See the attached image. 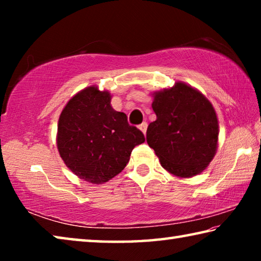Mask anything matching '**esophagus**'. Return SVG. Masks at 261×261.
<instances>
[{
    "label": "esophagus",
    "mask_w": 261,
    "mask_h": 261,
    "mask_svg": "<svg viewBox=\"0 0 261 261\" xmlns=\"http://www.w3.org/2000/svg\"><path fill=\"white\" fill-rule=\"evenodd\" d=\"M138 127L141 130V132H143V134L145 135V134H146V130H147V122H143Z\"/></svg>",
    "instance_id": "obj_1"
}]
</instances>
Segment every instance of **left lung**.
Returning <instances> with one entry per match:
<instances>
[{
  "mask_svg": "<svg viewBox=\"0 0 261 261\" xmlns=\"http://www.w3.org/2000/svg\"><path fill=\"white\" fill-rule=\"evenodd\" d=\"M153 96L156 120L147 127L148 146L168 173L182 178L200 174L218 148L219 121L213 105L182 82Z\"/></svg>",
  "mask_w": 261,
  "mask_h": 261,
  "instance_id": "1",
  "label": "left lung"
}]
</instances>
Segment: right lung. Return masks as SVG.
Masks as SVG:
<instances>
[{
  "instance_id": "right-lung-1",
  "label": "right lung",
  "mask_w": 261,
  "mask_h": 261,
  "mask_svg": "<svg viewBox=\"0 0 261 261\" xmlns=\"http://www.w3.org/2000/svg\"><path fill=\"white\" fill-rule=\"evenodd\" d=\"M112 95L92 85L73 95L57 124V149L81 179L102 184L124 169L132 149L145 137L110 105Z\"/></svg>"
}]
</instances>
